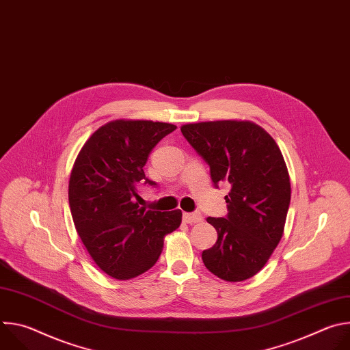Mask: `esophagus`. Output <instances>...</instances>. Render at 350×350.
Returning <instances> with one entry per match:
<instances>
[{"label": "esophagus", "instance_id": "obj_1", "mask_svg": "<svg viewBox=\"0 0 350 350\" xmlns=\"http://www.w3.org/2000/svg\"><path fill=\"white\" fill-rule=\"evenodd\" d=\"M204 217L201 213H184L183 215V220L187 223V224H195V223H199Z\"/></svg>", "mask_w": 350, "mask_h": 350}]
</instances>
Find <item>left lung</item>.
Listing matches in <instances>:
<instances>
[{"instance_id": "left-lung-1", "label": "left lung", "mask_w": 350, "mask_h": 350, "mask_svg": "<svg viewBox=\"0 0 350 350\" xmlns=\"http://www.w3.org/2000/svg\"><path fill=\"white\" fill-rule=\"evenodd\" d=\"M181 133L211 167L217 187H230L226 217H208L216 243L202 252L206 269L239 282L258 274L278 245L291 202L284 157L273 137L249 120L188 123Z\"/></svg>"}]
</instances>
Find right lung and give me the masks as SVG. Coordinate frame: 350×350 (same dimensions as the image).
<instances>
[{"mask_svg": "<svg viewBox=\"0 0 350 350\" xmlns=\"http://www.w3.org/2000/svg\"><path fill=\"white\" fill-rule=\"evenodd\" d=\"M177 127L152 120L119 119L85 141L69 180L76 231L96 266L116 280H131L159 259L165 235L181 224V211H145L138 201L144 166L154 146Z\"/></svg>", "mask_w": 350, "mask_h": 350, "instance_id": "right-lung-1", "label": "right lung"}]
</instances>
